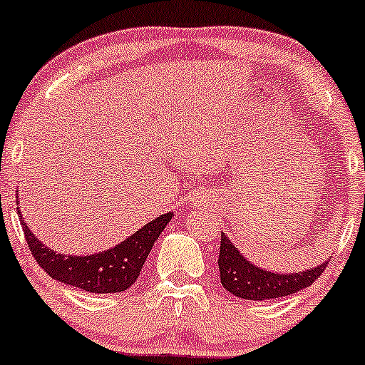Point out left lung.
<instances>
[{
    "instance_id": "8db88e82",
    "label": "left lung",
    "mask_w": 365,
    "mask_h": 365,
    "mask_svg": "<svg viewBox=\"0 0 365 365\" xmlns=\"http://www.w3.org/2000/svg\"><path fill=\"white\" fill-rule=\"evenodd\" d=\"M219 273L221 284L226 291L237 297L250 301L275 299V297L291 296L312 285L324 273L327 261L312 269L297 273H275L261 269L259 266L247 261L230 242L225 233H221V247H219Z\"/></svg>"
}]
</instances>
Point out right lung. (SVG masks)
Masks as SVG:
<instances>
[{
  "instance_id": "right-lung-1",
  "label": "right lung",
  "mask_w": 365,
  "mask_h": 365,
  "mask_svg": "<svg viewBox=\"0 0 365 365\" xmlns=\"http://www.w3.org/2000/svg\"><path fill=\"white\" fill-rule=\"evenodd\" d=\"M172 215L174 214L167 212L153 219L113 249L90 256H68L53 252L43 245L40 238L31 233L29 226L22 221V215L19 212L27 245L38 264L57 282L96 294L127 291L135 284L151 247L165 230Z\"/></svg>"
}]
</instances>
